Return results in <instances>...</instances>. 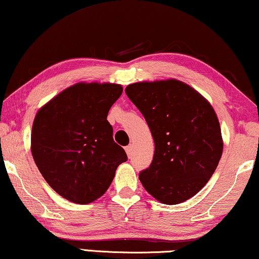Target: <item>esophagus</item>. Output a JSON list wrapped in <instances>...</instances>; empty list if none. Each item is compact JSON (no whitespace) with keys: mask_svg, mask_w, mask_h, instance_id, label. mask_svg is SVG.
<instances>
[{"mask_svg":"<svg viewBox=\"0 0 259 259\" xmlns=\"http://www.w3.org/2000/svg\"><path fill=\"white\" fill-rule=\"evenodd\" d=\"M131 151H133V145H128V146H125V152H126V154H128V156L130 157L131 156Z\"/></svg>","mask_w":259,"mask_h":259,"instance_id":"esophagus-1","label":"esophagus"}]
</instances>
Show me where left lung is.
<instances>
[{
    "label": "left lung",
    "mask_w": 259,
    "mask_h": 259,
    "mask_svg": "<svg viewBox=\"0 0 259 259\" xmlns=\"http://www.w3.org/2000/svg\"><path fill=\"white\" fill-rule=\"evenodd\" d=\"M125 93L144 116L154 142L152 163L140 173L142 185L165 204L191 199L208 183L222 156L221 128L213 107L176 79L135 82Z\"/></svg>",
    "instance_id": "8db88e82"
}]
</instances>
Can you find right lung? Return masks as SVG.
<instances>
[{"mask_svg":"<svg viewBox=\"0 0 259 259\" xmlns=\"http://www.w3.org/2000/svg\"><path fill=\"white\" fill-rule=\"evenodd\" d=\"M122 92L116 83H75L34 117V163L46 183L68 201L87 204L98 200L109 188L118 165L128 160L107 121Z\"/></svg>","mask_w":259,"mask_h":259,"instance_id":"1","label":"right lung"}]
</instances>
